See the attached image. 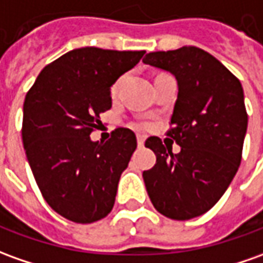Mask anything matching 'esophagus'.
<instances>
[{
	"mask_svg": "<svg viewBox=\"0 0 263 263\" xmlns=\"http://www.w3.org/2000/svg\"><path fill=\"white\" fill-rule=\"evenodd\" d=\"M144 140H146V136L137 135V144H139V147H142L143 144H144Z\"/></svg>",
	"mask_w": 263,
	"mask_h": 263,
	"instance_id": "1",
	"label": "esophagus"
}]
</instances>
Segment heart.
Here are the masks:
<instances>
[{"label":"heart","mask_w":263,"mask_h":263,"mask_svg":"<svg viewBox=\"0 0 263 263\" xmlns=\"http://www.w3.org/2000/svg\"><path fill=\"white\" fill-rule=\"evenodd\" d=\"M121 80H123V77H120V79L117 80V81L113 84V87H111V93L113 94L117 93V90H119V87H120L121 84ZM139 126H140V127H146V126H147V123H144V121H143V123H139Z\"/></svg>","instance_id":"1"}]
</instances>
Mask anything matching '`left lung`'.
<instances>
[{"label": "left lung", "mask_w": 263, "mask_h": 263, "mask_svg": "<svg viewBox=\"0 0 263 263\" xmlns=\"http://www.w3.org/2000/svg\"><path fill=\"white\" fill-rule=\"evenodd\" d=\"M143 63L176 77L166 135L182 147L175 155L166 140H146L156 155L155 166L143 172L147 195L166 218H196L216 204L239 169L248 127L243 88L219 60L192 45L149 52Z\"/></svg>", "instance_id": "left-lung-1"}]
</instances>
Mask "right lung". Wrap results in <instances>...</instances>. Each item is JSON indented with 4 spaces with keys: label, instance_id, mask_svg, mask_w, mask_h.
Returning a JSON list of instances; mask_svg holds the SVG:
<instances>
[{
    "label": "right lung",
    "instance_id": "right-lung-1",
    "mask_svg": "<svg viewBox=\"0 0 263 263\" xmlns=\"http://www.w3.org/2000/svg\"><path fill=\"white\" fill-rule=\"evenodd\" d=\"M144 52L68 51L41 70L25 96L21 133L32 175L50 208L71 222L93 223L113 209L136 135L119 127L106 143L90 135L111 108L110 87Z\"/></svg>",
    "mask_w": 263,
    "mask_h": 263
}]
</instances>
